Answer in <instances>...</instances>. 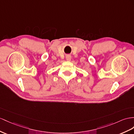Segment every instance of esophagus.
<instances>
[{"instance_id":"esophagus-1","label":"esophagus","mask_w":134,"mask_h":134,"mask_svg":"<svg viewBox=\"0 0 134 134\" xmlns=\"http://www.w3.org/2000/svg\"><path fill=\"white\" fill-rule=\"evenodd\" d=\"M66 60L67 61H71V57L70 55H68L66 57Z\"/></svg>"}]
</instances>
